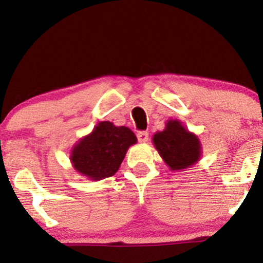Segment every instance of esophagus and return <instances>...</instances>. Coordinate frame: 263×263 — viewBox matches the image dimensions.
Wrapping results in <instances>:
<instances>
[{
    "instance_id": "esophagus-1",
    "label": "esophagus",
    "mask_w": 263,
    "mask_h": 263,
    "mask_svg": "<svg viewBox=\"0 0 263 263\" xmlns=\"http://www.w3.org/2000/svg\"><path fill=\"white\" fill-rule=\"evenodd\" d=\"M148 132L146 130H140L138 132V134H136V136H138V140L140 142H147L148 141Z\"/></svg>"
}]
</instances>
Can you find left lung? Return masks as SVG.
<instances>
[{
    "label": "left lung",
    "mask_w": 263,
    "mask_h": 263,
    "mask_svg": "<svg viewBox=\"0 0 263 263\" xmlns=\"http://www.w3.org/2000/svg\"><path fill=\"white\" fill-rule=\"evenodd\" d=\"M153 142L172 170L192 166L200 158L199 139L185 130L178 121L167 122L166 128L153 136Z\"/></svg>",
    "instance_id": "obj_1"
}]
</instances>
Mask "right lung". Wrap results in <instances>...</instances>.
<instances>
[{"mask_svg": "<svg viewBox=\"0 0 263 263\" xmlns=\"http://www.w3.org/2000/svg\"><path fill=\"white\" fill-rule=\"evenodd\" d=\"M136 136L127 127L100 122L92 134L81 140L71 152V163L80 174L91 179H103L116 174L129 146Z\"/></svg>", "mask_w": 263, "mask_h": 263, "instance_id": "obj_1", "label": "right lung"}]
</instances>
